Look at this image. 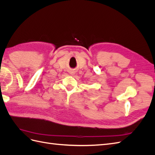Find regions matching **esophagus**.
Returning <instances> with one entry per match:
<instances>
[{
    "mask_svg": "<svg viewBox=\"0 0 155 155\" xmlns=\"http://www.w3.org/2000/svg\"><path fill=\"white\" fill-rule=\"evenodd\" d=\"M70 74H71V75H74V74H75V71H74V70H70Z\"/></svg>",
    "mask_w": 155,
    "mask_h": 155,
    "instance_id": "34e87169",
    "label": "esophagus"
}]
</instances>
